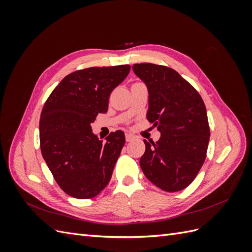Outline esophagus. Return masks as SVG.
<instances>
[{
	"mask_svg": "<svg viewBox=\"0 0 252 252\" xmlns=\"http://www.w3.org/2000/svg\"><path fill=\"white\" fill-rule=\"evenodd\" d=\"M125 139H126V142H130L134 139V136L131 134V133H126L125 134Z\"/></svg>",
	"mask_w": 252,
	"mask_h": 252,
	"instance_id": "1",
	"label": "esophagus"
}]
</instances>
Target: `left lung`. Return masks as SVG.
I'll list each match as a JSON object with an SVG mask.
<instances>
[{
    "instance_id": "left-lung-1",
    "label": "left lung",
    "mask_w": 252,
    "mask_h": 252,
    "mask_svg": "<svg viewBox=\"0 0 252 252\" xmlns=\"http://www.w3.org/2000/svg\"><path fill=\"white\" fill-rule=\"evenodd\" d=\"M132 69L148 88L147 120L161 132L156 143L144 140L140 166L157 187L180 191L191 184L206 158L210 130L203 98L172 68L142 63Z\"/></svg>"
}]
</instances>
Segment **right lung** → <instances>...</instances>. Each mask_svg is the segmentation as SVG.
Returning a JSON list of instances; mask_svg holds the SVG:
<instances>
[{
  "label": "right lung",
  "instance_id": "1",
  "mask_svg": "<svg viewBox=\"0 0 252 252\" xmlns=\"http://www.w3.org/2000/svg\"><path fill=\"white\" fill-rule=\"evenodd\" d=\"M129 65L90 67L60 82L40 118V146L58 185L75 199H91L109 183L125 144V134L111 132L106 142L91 123L108 109L111 91L125 80Z\"/></svg>",
  "mask_w": 252,
  "mask_h": 252
}]
</instances>
